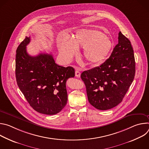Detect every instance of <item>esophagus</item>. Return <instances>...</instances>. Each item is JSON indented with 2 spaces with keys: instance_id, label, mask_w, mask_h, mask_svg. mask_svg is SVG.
Instances as JSON below:
<instances>
[{
  "instance_id": "34e87169",
  "label": "esophagus",
  "mask_w": 149,
  "mask_h": 149,
  "mask_svg": "<svg viewBox=\"0 0 149 149\" xmlns=\"http://www.w3.org/2000/svg\"><path fill=\"white\" fill-rule=\"evenodd\" d=\"M75 76L77 77H80V76H81V73H80V72L79 71H78V70H76L75 71Z\"/></svg>"
}]
</instances>
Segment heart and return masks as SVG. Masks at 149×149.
I'll use <instances>...</instances> for the list:
<instances>
[{
  "mask_svg": "<svg viewBox=\"0 0 149 149\" xmlns=\"http://www.w3.org/2000/svg\"><path fill=\"white\" fill-rule=\"evenodd\" d=\"M112 47L110 39L101 31L94 29H81L72 35V42L63 40L58 44L60 54L66 61L78 54V48H84V56L88 64L97 66L102 63Z\"/></svg>",
  "mask_w": 149,
  "mask_h": 149,
  "instance_id": "1",
  "label": "heart"
}]
</instances>
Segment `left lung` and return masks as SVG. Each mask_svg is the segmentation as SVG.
Wrapping results in <instances>:
<instances>
[{
    "instance_id": "8db88e82",
    "label": "left lung",
    "mask_w": 149,
    "mask_h": 149,
    "mask_svg": "<svg viewBox=\"0 0 149 149\" xmlns=\"http://www.w3.org/2000/svg\"><path fill=\"white\" fill-rule=\"evenodd\" d=\"M118 39V43L109 58L100 66L81 74L88 101L98 110H109L119 104L135 76L136 63L131 42L121 32Z\"/></svg>"
}]
</instances>
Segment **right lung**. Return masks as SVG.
Masks as SVG:
<instances>
[{"mask_svg":"<svg viewBox=\"0 0 149 149\" xmlns=\"http://www.w3.org/2000/svg\"><path fill=\"white\" fill-rule=\"evenodd\" d=\"M31 37L26 36L16 49L15 74L17 86L37 112L54 115L67 104V80L75 76L71 67L57 65L51 54L32 56L26 51Z\"/></svg>","mask_w":149,"mask_h":149,"instance_id":"right-lung-1","label":"right lung"}]
</instances>
